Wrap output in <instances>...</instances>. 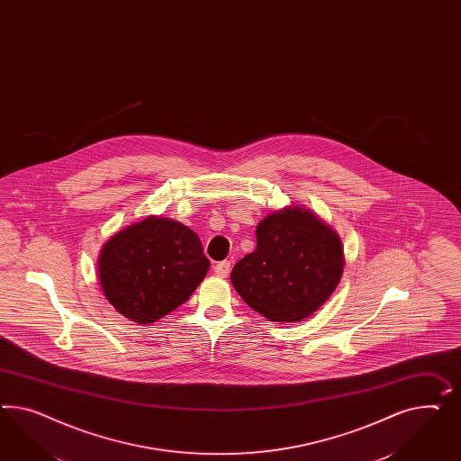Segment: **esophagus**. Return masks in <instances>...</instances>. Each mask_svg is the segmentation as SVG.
Here are the masks:
<instances>
[{"label":"esophagus","instance_id":"obj_1","mask_svg":"<svg viewBox=\"0 0 461 461\" xmlns=\"http://www.w3.org/2000/svg\"><path fill=\"white\" fill-rule=\"evenodd\" d=\"M213 273L219 277H227L230 273V261H221L213 266Z\"/></svg>","mask_w":461,"mask_h":461}]
</instances>
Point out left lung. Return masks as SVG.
<instances>
[{
    "instance_id": "obj_1",
    "label": "left lung",
    "mask_w": 461,
    "mask_h": 461,
    "mask_svg": "<svg viewBox=\"0 0 461 461\" xmlns=\"http://www.w3.org/2000/svg\"><path fill=\"white\" fill-rule=\"evenodd\" d=\"M256 239L254 252L230 273L240 298L271 321L313 315L340 283V237L312 212L286 207L264 217Z\"/></svg>"
}]
</instances>
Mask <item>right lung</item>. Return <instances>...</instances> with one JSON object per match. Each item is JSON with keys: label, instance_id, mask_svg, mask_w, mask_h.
Segmentation results:
<instances>
[{"label": "right lung", "instance_id": "add662e5", "mask_svg": "<svg viewBox=\"0 0 461 461\" xmlns=\"http://www.w3.org/2000/svg\"><path fill=\"white\" fill-rule=\"evenodd\" d=\"M194 230L171 219L146 217L111 237L99 256L107 302L140 325L184 304L209 271Z\"/></svg>", "mask_w": 461, "mask_h": 461}]
</instances>
